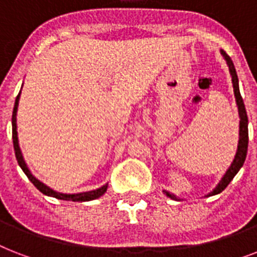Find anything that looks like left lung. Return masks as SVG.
Wrapping results in <instances>:
<instances>
[{
    "mask_svg": "<svg viewBox=\"0 0 257 257\" xmlns=\"http://www.w3.org/2000/svg\"><path fill=\"white\" fill-rule=\"evenodd\" d=\"M221 54H223L224 58L227 60V64L228 66H229V72H231V76H232V82H233V90H235V96H236V102H237V106H239L240 140H239V148H237V152H236L235 160H233L232 165L227 171V173L224 175V177L221 179L219 185H217V187H216L208 196L217 195V193L223 192L224 189L228 187V184L231 183L232 179L235 177L236 173H237V172L240 171V168L243 167L244 161H245V157H247V151H248V116H247V110H245V105H244L243 97H241V94H240L237 74H236L235 65H233V62H232L231 57H229L224 50H221ZM165 193H167V196H169L171 199H176L175 196L172 195V193H168V192H165Z\"/></svg>",
    "mask_w": 257,
    "mask_h": 257,
    "instance_id": "left-lung-1",
    "label": "left lung"
}]
</instances>
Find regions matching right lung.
Here are the masks:
<instances>
[{
	"label": "right lung",
	"instance_id": "add662e5",
	"mask_svg": "<svg viewBox=\"0 0 257 257\" xmlns=\"http://www.w3.org/2000/svg\"><path fill=\"white\" fill-rule=\"evenodd\" d=\"M18 100H20V93H18L17 98H16V102H14V109H13V116H12V136H13V147L14 152H16V159L18 161V165L21 167V169L24 171L28 179L33 183V185L37 188L38 191H41L44 195L53 196L56 199L61 200H72V201H89V200H94L97 197H100L106 192V188L108 185H104V187L98 188L96 191L90 192H84V193H76V195H64V193H58V192H54L53 189H50L49 187H46L45 184H42L41 181H38L36 177H34L32 173L29 172L28 167H26L25 161H24V157L21 155V151H20V147H18V139H17V125H16V114H17V106H18Z\"/></svg>",
	"mask_w": 257,
	"mask_h": 257
}]
</instances>
